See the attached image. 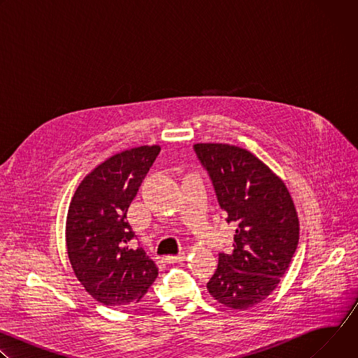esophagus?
<instances>
[{
	"instance_id": "obj_1",
	"label": "esophagus",
	"mask_w": 358,
	"mask_h": 358,
	"mask_svg": "<svg viewBox=\"0 0 358 358\" xmlns=\"http://www.w3.org/2000/svg\"><path fill=\"white\" fill-rule=\"evenodd\" d=\"M185 259V255L184 253H180V255H170V257H166L164 261L167 264H178V262H182Z\"/></svg>"
}]
</instances>
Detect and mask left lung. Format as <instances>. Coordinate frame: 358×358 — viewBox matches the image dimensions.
Instances as JSON below:
<instances>
[{"mask_svg":"<svg viewBox=\"0 0 358 358\" xmlns=\"http://www.w3.org/2000/svg\"><path fill=\"white\" fill-rule=\"evenodd\" d=\"M194 151L208 171L227 222L235 227L234 252L220 253L207 289L231 309L265 300L299 243V218L285 182L250 151L222 143H198Z\"/></svg>","mask_w":358,"mask_h":358,"instance_id":"obj_1","label":"left lung"}]
</instances>
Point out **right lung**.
<instances>
[{
	"instance_id": "1",
	"label": "right lung",
	"mask_w": 358,
	"mask_h": 358,
	"mask_svg": "<svg viewBox=\"0 0 358 358\" xmlns=\"http://www.w3.org/2000/svg\"><path fill=\"white\" fill-rule=\"evenodd\" d=\"M160 145H140L112 156L89 173L75 191L66 217L72 269L86 292L106 306L137 303L159 269L136 236L126 214Z\"/></svg>"
}]
</instances>
